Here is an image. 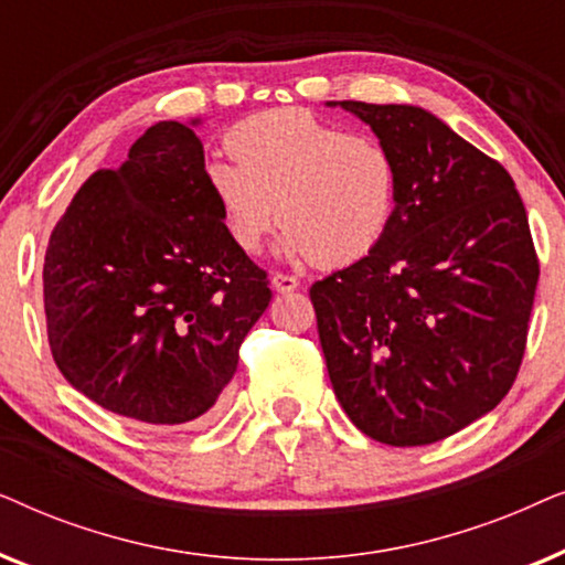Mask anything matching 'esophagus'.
Segmentation results:
<instances>
[{
	"mask_svg": "<svg viewBox=\"0 0 565 565\" xmlns=\"http://www.w3.org/2000/svg\"><path fill=\"white\" fill-rule=\"evenodd\" d=\"M298 285H300V280L298 277H292V275H273V288H275V292H292V290H298Z\"/></svg>",
	"mask_w": 565,
	"mask_h": 565,
	"instance_id": "1",
	"label": "esophagus"
}]
</instances>
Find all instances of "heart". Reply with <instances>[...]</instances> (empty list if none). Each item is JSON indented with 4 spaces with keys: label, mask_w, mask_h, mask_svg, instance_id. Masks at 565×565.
Instances as JSON below:
<instances>
[{
    "label": "heart",
    "mask_w": 565,
    "mask_h": 565,
    "mask_svg": "<svg viewBox=\"0 0 565 565\" xmlns=\"http://www.w3.org/2000/svg\"><path fill=\"white\" fill-rule=\"evenodd\" d=\"M228 149L236 161H207L205 184L238 249L259 252L280 223L285 257L344 267L367 257L396 218L398 161L377 136L285 107L238 122Z\"/></svg>",
    "instance_id": "obj_1"
}]
</instances>
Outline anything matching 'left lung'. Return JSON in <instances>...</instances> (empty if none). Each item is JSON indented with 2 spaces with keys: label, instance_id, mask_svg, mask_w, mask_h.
<instances>
[{
  "label": "left lung",
  "instance_id": "obj_1",
  "mask_svg": "<svg viewBox=\"0 0 565 565\" xmlns=\"http://www.w3.org/2000/svg\"><path fill=\"white\" fill-rule=\"evenodd\" d=\"M327 107L398 161L388 234L311 288L331 385L377 443H439L497 408L520 370L540 275L527 213L507 169L435 113Z\"/></svg>",
  "mask_w": 565,
  "mask_h": 565
}]
</instances>
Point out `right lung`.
Instances as JSON below:
<instances>
[{"label":"right lung","mask_w":565,"mask_h":565,"mask_svg":"<svg viewBox=\"0 0 565 565\" xmlns=\"http://www.w3.org/2000/svg\"><path fill=\"white\" fill-rule=\"evenodd\" d=\"M200 126L146 130L118 169L82 184L45 249V327L61 375L153 427L211 414L273 298L223 228Z\"/></svg>","instance_id":"add662e5"}]
</instances>
